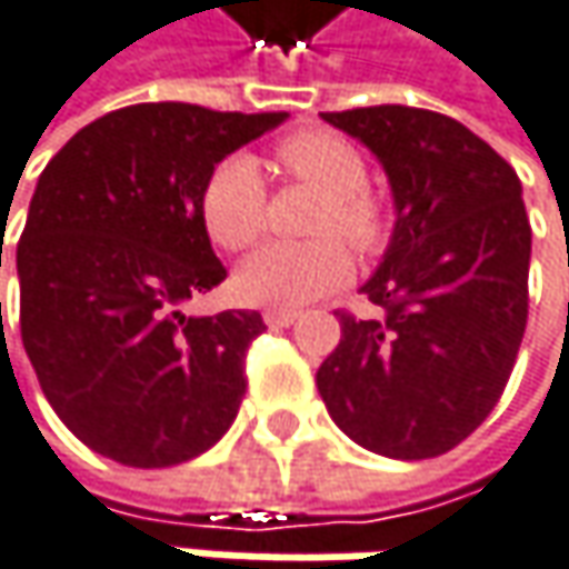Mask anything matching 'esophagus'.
Segmentation results:
<instances>
[{"label":"esophagus","instance_id":"obj_1","mask_svg":"<svg viewBox=\"0 0 569 569\" xmlns=\"http://www.w3.org/2000/svg\"><path fill=\"white\" fill-rule=\"evenodd\" d=\"M262 320L271 330H281V327H291L298 320V310H264Z\"/></svg>","mask_w":569,"mask_h":569}]
</instances>
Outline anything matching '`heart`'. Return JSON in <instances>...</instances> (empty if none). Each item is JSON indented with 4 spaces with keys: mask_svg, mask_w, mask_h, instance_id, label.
I'll return each instance as SVG.
<instances>
[{
    "mask_svg": "<svg viewBox=\"0 0 569 569\" xmlns=\"http://www.w3.org/2000/svg\"><path fill=\"white\" fill-rule=\"evenodd\" d=\"M274 168L284 181L320 193L310 217L313 242L264 246L236 271V291L246 305L295 310L310 305L352 274V259L333 236H343L359 256H372L386 246L388 210L369 183V168L359 148L337 132L305 129L278 139L271 148ZM200 217L210 239L223 249H249L268 226V190L259 164L249 154H229L220 161L200 193Z\"/></svg>",
    "mask_w": 569,
    "mask_h": 569,
    "instance_id": "1",
    "label": "heart"
}]
</instances>
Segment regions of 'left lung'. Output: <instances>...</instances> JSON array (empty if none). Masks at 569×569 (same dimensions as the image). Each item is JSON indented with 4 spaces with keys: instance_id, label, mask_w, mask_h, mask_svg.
Segmentation results:
<instances>
[{
    "instance_id": "1",
    "label": "left lung",
    "mask_w": 569,
    "mask_h": 569,
    "mask_svg": "<svg viewBox=\"0 0 569 569\" xmlns=\"http://www.w3.org/2000/svg\"><path fill=\"white\" fill-rule=\"evenodd\" d=\"M323 119L379 154L398 223L362 288L382 317L337 310L343 337L317 388L359 447L430 460L492 415L518 359L531 262L521 181L443 112L359 106Z\"/></svg>"
}]
</instances>
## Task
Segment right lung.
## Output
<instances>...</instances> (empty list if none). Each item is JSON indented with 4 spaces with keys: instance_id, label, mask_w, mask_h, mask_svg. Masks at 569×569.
Instances as JSON below:
<instances>
[{
    "instance_id": "obj_1",
    "label": "right lung",
    "mask_w": 569,
    "mask_h": 569,
    "mask_svg": "<svg viewBox=\"0 0 569 569\" xmlns=\"http://www.w3.org/2000/svg\"><path fill=\"white\" fill-rule=\"evenodd\" d=\"M281 119L136 102L38 178L16 252L21 343L58 418L122 467L187 463L239 415L262 313L178 307L226 278L200 217L210 171Z\"/></svg>"
}]
</instances>
